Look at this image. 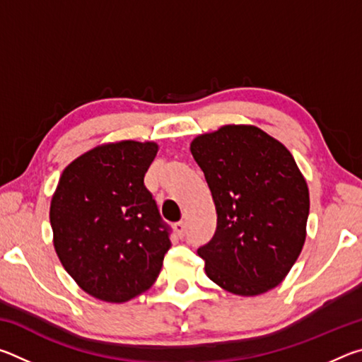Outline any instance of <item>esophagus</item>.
<instances>
[{
    "instance_id": "obj_1",
    "label": "esophagus",
    "mask_w": 362,
    "mask_h": 362,
    "mask_svg": "<svg viewBox=\"0 0 362 362\" xmlns=\"http://www.w3.org/2000/svg\"><path fill=\"white\" fill-rule=\"evenodd\" d=\"M174 230H175L177 236H179V238L185 236V223H183V222H177V223L174 225Z\"/></svg>"
}]
</instances>
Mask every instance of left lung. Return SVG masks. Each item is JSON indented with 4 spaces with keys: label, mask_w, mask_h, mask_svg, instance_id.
<instances>
[{
    "label": "left lung",
    "mask_w": 362,
    "mask_h": 362,
    "mask_svg": "<svg viewBox=\"0 0 362 362\" xmlns=\"http://www.w3.org/2000/svg\"><path fill=\"white\" fill-rule=\"evenodd\" d=\"M217 211V230L198 255L207 278L243 297L276 287L306 238L310 193L286 146L249 124H226L194 137Z\"/></svg>",
    "instance_id": "obj_1"
}]
</instances>
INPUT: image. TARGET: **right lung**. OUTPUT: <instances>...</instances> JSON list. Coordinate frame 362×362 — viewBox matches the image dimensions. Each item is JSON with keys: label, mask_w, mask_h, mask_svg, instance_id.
Here are the masks:
<instances>
[{"label": "right lung", "mask_w": 362, "mask_h": 362, "mask_svg": "<svg viewBox=\"0 0 362 362\" xmlns=\"http://www.w3.org/2000/svg\"><path fill=\"white\" fill-rule=\"evenodd\" d=\"M155 142L121 140L78 156L51 199L54 247L84 292L122 303L150 289L170 247L169 226L144 177Z\"/></svg>", "instance_id": "right-lung-1"}]
</instances>
